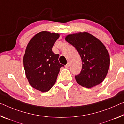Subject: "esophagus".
I'll use <instances>...</instances> for the list:
<instances>
[{
    "mask_svg": "<svg viewBox=\"0 0 124 124\" xmlns=\"http://www.w3.org/2000/svg\"><path fill=\"white\" fill-rule=\"evenodd\" d=\"M69 66H70V63L68 62L67 63L66 65L65 66V67L66 68H68V67H69Z\"/></svg>",
    "mask_w": 124,
    "mask_h": 124,
    "instance_id": "34e87169",
    "label": "esophagus"
}]
</instances>
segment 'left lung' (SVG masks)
Returning <instances> with one entry per match:
<instances>
[{
  "label": "left lung",
  "instance_id": "left-lung-1",
  "mask_svg": "<svg viewBox=\"0 0 124 124\" xmlns=\"http://www.w3.org/2000/svg\"><path fill=\"white\" fill-rule=\"evenodd\" d=\"M66 40L75 47L82 59L81 71L75 76L77 82L87 88L101 83L110 65L109 53L103 43L87 32L69 35Z\"/></svg>",
  "mask_w": 124,
  "mask_h": 124
}]
</instances>
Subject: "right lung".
I'll use <instances>...</instances> for the list:
<instances>
[{
  "label": "right lung",
  "mask_w": 124,
  "mask_h": 124,
  "mask_svg": "<svg viewBox=\"0 0 124 124\" xmlns=\"http://www.w3.org/2000/svg\"><path fill=\"white\" fill-rule=\"evenodd\" d=\"M60 35L47 31L39 32L31 39L23 56L27 79L33 88L42 92L50 90L57 78L61 67L59 54L52 47Z\"/></svg>",
  "instance_id": "obj_1"
}]
</instances>
